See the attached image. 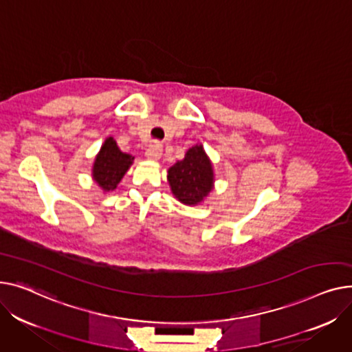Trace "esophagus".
<instances>
[{
    "label": "esophagus",
    "mask_w": 352,
    "mask_h": 352,
    "mask_svg": "<svg viewBox=\"0 0 352 352\" xmlns=\"http://www.w3.org/2000/svg\"><path fill=\"white\" fill-rule=\"evenodd\" d=\"M162 152H163L162 144H160L159 142H155V143L149 144V148H148V151H146V156H148L149 159L157 160V159H160Z\"/></svg>",
    "instance_id": "34e87169"
}]
</instances>
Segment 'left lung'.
<instances>
[{"mask_svg":"<svg viewBox=\"0 0 352 352\" xmlns=\"http://www.w3.org/2000/svg\"><path fill=\"white\" fill-rule=\"evenodd\" d=\"M173 195L184 204L200 203L213 188L212 163L201 144L190 148L168 172Z\"/></svg>","mask_w":352,"mask_h":352,"instance_id":"1","label":"left lung"}]
</instances>
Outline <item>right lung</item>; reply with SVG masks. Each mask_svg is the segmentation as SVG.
Listing matches in <instances>:
<instances>
[{
	"label": "right lung",
	"mask_w": 352,
	"mask_h": 352,
	"mask_svg": "<svg viewBox=\"0 0 352 352\" xmlns=\"http://www.w3.org/2000/svg\"><path fill=\"white\" fill-rule=\"evenodd\" d=\"M132 162L133 157L120 152L116 142L112 138H108L95 159L92 173L94 179L105 192L113 190L129 169Z\"/></svg>",
	"instance_id": "add662e5"
}]
</instances>
